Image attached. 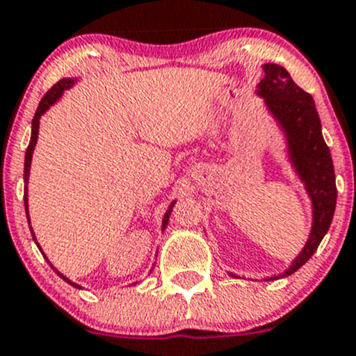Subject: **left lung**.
<instances>
[{
  "instance_id": "1",
  "label": "left lung",
  "mask_w": 356,
  "mask_h": 356,
  "mask_svg": "<svg viewBox=\"0 0 356 356\" xmlns=\"http://www.w3.org/2000/svg\"><path fill=\"white\" fill-rule=\"evenodd\" d=\"M262 71L264 78L255 88V95L264 101L266 111L277 123L284 137L285 158L305 186L312 205V229L305 247L284 273L264 278L270 282L291 277L315 254L332 222L337 189L332 156L323 140L322 123L313 97L296 85L282 65L262 64Z\"/></svg>"
}]
</instances>
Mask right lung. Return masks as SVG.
I'll list each match as a JSON object with an SVG mask.
<instances>
[{"label": "right lung", "mask_w": 356, "mask_h": 356, "mask_svg": "<svg viewBox=\"0 0 356 356\" xmlns=\"http://www.w3.org/2000/svg\"><path fill=\"white\" fill-rule=\"evenodd\" d=\"M78 81H79V76H74V78H62L60 81H57V83H55V85L51 86V90L48 92V94L44 95L43 99H41L40 106H38V109H36V115H34V118H33V125H31V140H29V146H27V149H26V158H24V207H26V216H27V222H29V227H31V234H33V240L36 241L38 248H40V252H41V254H43V257L47 259V261H48L47 254H44V252H43V248H41V247H40V243H38L36 236H34L33 226H31V219H29V198H27V182H29V174H31V161H33V153H34V147H36V143H38V132H40V120H41V116H43L44 113H47L48 109H50L51 106L55 104V102H58V99H60L62 95H64V92H65V90H69V88H72V86H74L76 83H78ZM175 202H177V200H174V202H172L170 205H168L167 212H165L163 219H161V233H163V231L167 229V226H168V220H170V213H172V209H174ZM48 264H50L51 268H54V270H55V273H57L58 277L62 278V280H64V282H67V284H69V285H72V287H74V289H81V285H78V284H74V282H72V280H69V278L65 277V275H62L60 271H58L57 268H55V266L51 264L50 261H48Z\"/></svg>", "instance_id": "right-lung-1"}]
</instances>
